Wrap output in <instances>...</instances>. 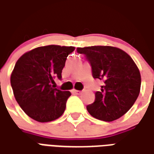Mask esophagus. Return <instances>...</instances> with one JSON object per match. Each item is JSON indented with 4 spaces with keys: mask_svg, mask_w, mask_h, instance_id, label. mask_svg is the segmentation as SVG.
Wrapping results in <instances>:
<instances>
[{
    "mask_svg": "<svg viewBox=\"0 0 154 154\" xmlns=\"http://www.w3.org/2000/svg\"><path fill=\"white\" fill-rule=\"evenodd\" d=\"M72 92L73 94H76V95H80V94L82 93V91H81L75 90V89H73V90L72 91Z\"/></svg>",
    "mask_w": 154,
    "mask_h": 154,
    "instance_id": "obj_1",
    "label": "esophagus"
}]
</instances>
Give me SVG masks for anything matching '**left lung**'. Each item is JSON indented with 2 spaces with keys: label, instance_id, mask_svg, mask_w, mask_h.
<instances>
[{
  "label": "left lung",
  "instance_id": "8db88e82",
  "mask_svg": "<svg viewBox=\"0 0 154 154\" xmlns=\"http://www.w3.org/2000/svg\"><path fill=\"white\" fill-rule=\"evenodd\" d=\"M91 67L92 77L103 80L100 91L95 93V101L87 106L96 119L113 121L123 116L139 97L141 76L129 54L111 46L77 48Z\"/></svg>",
  "mask_w": 154,
  "mask_h": 154
}]
</instances>
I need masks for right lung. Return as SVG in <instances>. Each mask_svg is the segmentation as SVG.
<instances>
[{"label": "right lung", "instance_id": "obj_1", "mask_svg": "<svg viewBox=\"0 0 154 154\" xmlns=\"http://www.w3.org/2000/svg\"><path fill=\"white\" fill-rule=\"evenodd\" d=\"M74 47L48 45L23 54L11 76L13 93L25 113L38 122H49L63 114L70 91L54 88Z\"/></svg>", "mask_w": 154, "mask_h": 154}]
</instances>
